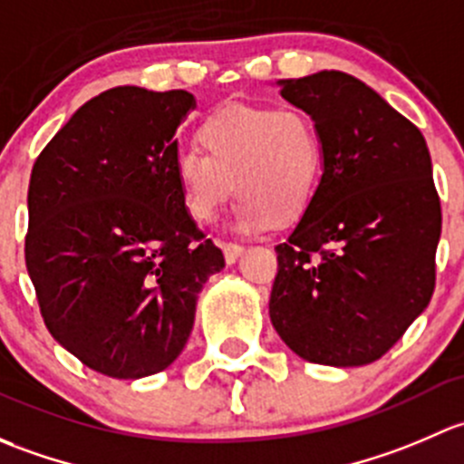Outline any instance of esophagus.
I'll use <instances>...</instances> for the list:
<instances>
[{"label":"esophagus","mask_w":464,"mask_h":464,"mask_svg":"<svg viewBox=\"0 0 464 464\" xmlns=\"http://www.w3.org/2000/svg\"><path fill=\"white\" fill-rule=\"evenodd\" d=\"M221 247H223V255H226L227 264H234V261L243 255V250H246V247L238 246V243H232V241H223Z\"/></svg>","instance_id":"obj_1"}]
</instances>
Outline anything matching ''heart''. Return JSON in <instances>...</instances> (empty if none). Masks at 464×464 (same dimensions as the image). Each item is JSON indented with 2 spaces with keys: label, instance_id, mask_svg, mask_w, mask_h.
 <instances>
[{
  "label": "heart",
  "instance_id": "obj_1",
  "mask_svg": "<svg viewBox=\"0 0 464 464\" xmlns=\"http://www.w3.org/2000/svg\"><path fill=\"white\" fill-rule=\"evenodd\" d=\"M200 150H180L174 179L185 209L212 223L232 198L234 226L243 232L302 221L319 192L324 140L302 109L227 104L203 121Z\"/></svg>",
  "mask_w": 464,
  "mask_h": 464
}]
</instances>
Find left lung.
<instances>
[{
	"label": "left lung",
	"mask_w": 464,
	"mask_h": 464,
	"mask_svg": "<svg viewBox=\"0 0 464 464\" xmlns=\"http://www.w3.org/2000/svg\"><path fill=\"white\" fill-rule=\"evenodd\" d=\"M324 140L319 192L276 250L270 319L304 360H380L431 302L442 230L420 129L362 80L319 71L281 82Z\"/></svg>",
	"instance_id": "left-lung-1"
}]
</instances>
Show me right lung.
I'll return each mask as SVG.
<instances>
[{"mask_svg": "<svg viewBox=\"0 0 464 464\" xmlns=\"http://www.w3.org/2000/svg\"><path fill=\"white\" fill-rule=\"evenodd\" d=\"M194 107L183 89H109L33 165L24 256L42 319L116 380L160 373L180 355L197 295L226 266L174 179V133Z\"/></svg>", "mask_w": 464, "mask_h": 464, "instance_id": "1", "label": "right lung"}]
</instances>
